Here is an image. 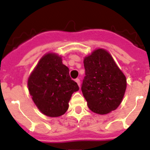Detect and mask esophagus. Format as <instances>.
I'll use <instances>...</instances> for the list:
<instances>
[{
  "mask_svg": "<svg viewBox=\"0 0 150 150\" xmlns=\"http://www.w3.org/2000/svg\"><path fill=\"white\" fill-rule=\"evenodd\" d=\"M75 81H76V82L77 83V85H78V86H81V81H80V79H78V78H76V79H75Z\"/></svg>",
  "mask_w": 150,
  "mask_h": 150,
  "instance_id": "esophagus-1",
  "label": "esophagus"
}]
</instances>
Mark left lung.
I'll return each mask as SVG.
<instances>
[{
	"label": "left lung",
	"instance_id": "obj_1",
	"mask_svg": "<svg viewBox=\"0 0 150 150\" xmlns=\"http://www.w3.org/2000/svg\"><path fill=\"white\" fill-rule=\"evenodd\" d=\"M81 91L89 110L98 114L115 110L124 97L126 78L109 52L95 50L84 59Z\"/></svg>",
	"mask_w": 150,
	"mask_h": 150
}]
</instances>
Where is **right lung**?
<instances>
[{
    "label": "right lung",
    "instance_id": "obj_1",
    "mask_svg": "<svg viewBox=\"0 0 150 150\" xmlns=\"http://www.w3.org/2000/svg\"><path fill=\"white\" fill-rule=\"evenodd\" d=\"M29 91L45 115L56 117L64 114L74 92L79 87L69 76V69L61 57L48 53L38 62L28 80Z\"/></svg>",
    "mask_w": 150,
    "mask_h": 150
}]
</instances>
